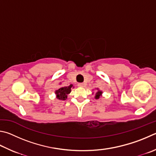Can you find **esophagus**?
Segmentation results:
<instances>
[{
  "label": "esophagus",
  "mask_w": 156,
  "mask_h": 156,
  "mask_svg": "<svg viewBox=\"0 0 156 156\" xmlns=\"http://www.w3.org/2000/svg\"><path fill=\"white\" fill-rule=\"evenodd\" d=\"M78 86L80 87H84V83H78Z\"/></svg>",
  "instance_id": "1"
}]
</instances>
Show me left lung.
Listing matches in <instances>:
<instances>
[{
  "label": "left lung",
  "instance_id": "8db88e82",
  "mask_svg": "<svg viewBox=\"0 0 156 156\" xmlns=\"http://www.w3.org/2000/svg\"><path fill=\"white\" fill-rule=\"evenodd\" d=\"M101 93H102V92L101 91H100V90H98V91L96 93V95H95V98L96 99H99L100 98V95H101Z\"/></svg>",
  "mask_w": 156,
  "mask_h": 156
}]
</instances>
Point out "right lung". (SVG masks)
Returning <instances> with one entry per match:
<instances>
[{
    "instance_id": "right-lung-1",
    "label": "right lung",
    "mask_w": 156,
    "mask_h": 156,
    "mask_svg": "<svg viewBox=\"0 0 156 156\" xmlns=\"http://www.w3.org/2000/svg\"><path fill=\"white\" fill-rule=\"evenodd\" d=\"M73 87L72 84H70L68 87H61L58 90H56V98L58 100H66V98L67 97V95L70 93L71 92V89Z\"/></svg>"
}]
</instances>
